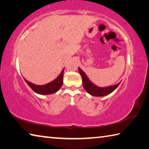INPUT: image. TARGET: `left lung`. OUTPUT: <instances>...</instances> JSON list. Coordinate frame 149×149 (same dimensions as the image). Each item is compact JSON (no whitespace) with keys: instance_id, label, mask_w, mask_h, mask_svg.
Masks as SVG:
<instances>
[{"instance_id":"obj_1","label":"left lung","mask_w":149,"mask_h":149,"mask_svg":"<svg viewBox=\"0 0 149 149\" xmlns=\"http://www.w3.org/2000/svg\"><path fill=\"white\" fill-rule=\"evenodd\" d=\"M78 70H79V74L82 77L83 85H84L85 90L89 94L92 96H95V97H104V96H107L110 94L111 93H112L116 89L121 83L120 81L118 84L106 87H98L95 84H93V82L91 81V80L87 77V75L85 74V73L84 71H82L80 68H78Z\"/></svg>"}]
</instances>
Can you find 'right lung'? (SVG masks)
I'll list each match as a JSON object with an SVG mask.
<instances>
[{"instance_id": "add662e5", "label": "right lung", "mask_w": 149, "mask_h": 149, "mask_svg": "<svg viewBox=\"0 0 149 149\" xmlns=\"http://www.w3.org/2000/svg\"><path fill=\"white\" fill-rule=\"evenodd\" d=\"M64 69L62 70V71L60 73V75L56 79H54L52 81L47 84L45 85H38L32 84L29 82V81L26 80L24 77L25 81L27 83V84L31 87V89L35 93L37 94L45 95H50L53 93H56L60 89L63 84V76H64Z\"/></svg>"}]
</instances>
